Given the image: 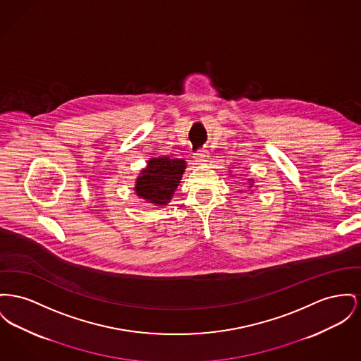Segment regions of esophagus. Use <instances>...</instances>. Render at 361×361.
I'll return each mask as SVG.
<instances>
[{
	"label": "esophagus",
	"mask_w": 361,
	"mask_h": 361,
	"mask_svg": "<svg viewBox=\"0 0 361 361\" xmlns=\"http://www.w3.org/2000/svg\"><path fill=\"white\" fill-rule=\"evenodd\" d=\"M195 161L199 164H204L209 161V151L207 149H200L195 154Z\"/></svg>",
	"instance_id": "esophagus-1"
}]
</instances>
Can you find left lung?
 <instances>
[{
  "mask_svg": "<svg viewBox=\"0 0 361 361\" xmlns=\"http://www.w3.org/2000/svg\"><path fill=\"white\" fill-rule=\"evenodd\" d=\"M250 181H251V180H250ZM250 185H251V187H252V184H250Z\"/></svg>",
  "mask_w": 361,
  "mask_h": 361,
  "instance_id": "8db88e82",
  "label": "left lung"
}]
</instances>
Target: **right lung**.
Returning a JSON list of instances; mask_svg holds the SVG:
<instances>
[{"label": "right lung", "mask_w": 361, "mask_h": 361, "mask_svg": "<svg viewBox=\"0 0 361 361\" xmlns=\"http://www.w3.org/2000/svg\"><path fill=\"white\" fill-rule=\"evenodd\" d=\"M185 168L184 159H171L169 157L151 158L147 168L140 171L136 180V195L152 204L166 206L178 187Z\"/></svg>", "instance_id": "obj_1"}]
</instances>
